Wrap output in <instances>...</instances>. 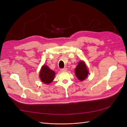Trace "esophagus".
I'll return each mask as SVG.
<instances>
[{"label": "esophagus", "instance_id": "34e87169", "mask_svg": "<svg viewBox=\"0 0 127 127\" xmlns=\"http://www.w3.org/2000/svg\"><path fill=\"white\" fill-rule=\"evenodd\" d=\"M66 70H67V68H64L61 69V71H65Z\"/></svg>", "mask_w": 127, "mask_h": 127}]
</instances>
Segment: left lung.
I'll use <instances>...</instances> for the list:
<instances>
[{
  "label": "left lung",
  "mask_w": 127,
  "mask_h": 127,
  "mask_svg": "<svg viewBox=\"0 0 127 127\" xmlns=\"http://www.w3.org/2000/svg\"><path fill=\"white\" fill-rule=\"evenodd\" d=\"M75 74L79 80L83 81L88 76V70L84 62L80 61L75 68Z\"/></svg>",
  "instance_id": "8db88e82"
}]
</instances>
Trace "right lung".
<instances>
[{"mask_svg": "<svg viewBox=\"0 0 127 127\" xmlns=\"http://www.w3.org/2000/svg\"><path fill=\"white\" fill-rule=\"evenodd\" d=\"M55 76V71L51 70L47 66L44 65L39 72V77L41 81L45 84L50 83Z\"/></svg>", "mask_w": 127, "mask_h": 127, "instance_id": "right-lung-1", "label": "right lung"}]
</instances>
